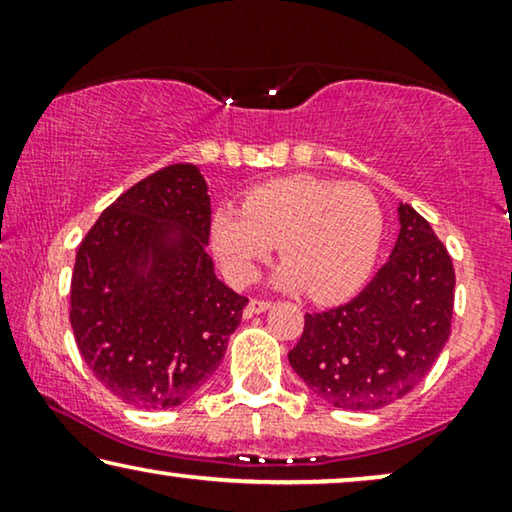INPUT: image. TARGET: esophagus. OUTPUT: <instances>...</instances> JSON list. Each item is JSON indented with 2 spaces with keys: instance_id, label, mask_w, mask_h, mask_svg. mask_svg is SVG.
Listing matches in <instances>:
<instances>
[{
  "instance_id": "34e87169",
  "label": "esophagus",
  "mask_w": 512,
  "mask_h": 512,
  "mask_svg": "<svg viewBox=\"0 0 512 512\" xmlns=\"http://www.w3.org/2000/svg\"><path fill=\"white\" fill-rule=\"evenodd\" d=\"M270 307L268 300H261V298H251L249 305H247V314L251 317V314H261Z\"/></svg>"
}]
</instances>
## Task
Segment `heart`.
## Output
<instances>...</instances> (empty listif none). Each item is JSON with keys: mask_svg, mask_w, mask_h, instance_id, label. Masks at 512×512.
<instances>
[{"mask_svg": "<svg viewBox=\"0 0 512 512\" xmlns=\"http://www.w3.org/2000/svg\"><path fill=\"white\" fill-rule=\"evenodd\" d=\"M384 216L375 193L312 174L265 181L242 209L212 216V247L230 282L247 286L279 244V289H307L317 300L349 296L373 268Z\"/></svg>", "mask_w": 512, "mask_h": 512, "instance_id": "obj_1", "label": "heart"}]
</instances>
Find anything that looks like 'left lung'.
<instances>
[{"label":"left lung","mask_w":512,"mask_h":512,"mask_svg":"<svg viewBox=\"0 0 512 512\" xmlns=\"http://www.w3.org/2000/svg\"><path fill=\"white\" fill-rule=\"evenodd\" d=\"M398 223L394 251L366 289L305 314L289 352L296 375L333 408L380 410L410 394L450 338L452 258L410 205H398Z\"/></svg>","instance_id":"1"}]
</instances>
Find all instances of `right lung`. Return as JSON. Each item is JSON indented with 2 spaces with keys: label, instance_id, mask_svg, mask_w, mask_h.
<instances>
[{
  "label": "right lung",
  "instance_id": "1",
  "mask_svg": "<svg viewBox=\"0 0 512 512\" xmlns=\"http://www.w3.org/2000/svg\"><path fill=\"white\" fill-rule=\"evenodd\" d=\"M212 202L198 165L128 188L76 251L72 324L97 380L123 403L174 408L205 384L249 303L207 254Z\"/></svg>",
  "mask_w": 512,
  "mask_h": 512
}]
</instances>
